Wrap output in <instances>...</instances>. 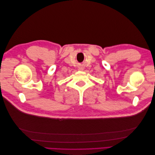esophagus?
Returning <instances> with one entry per match:
<instances>
[{
	"mask_svg": "<svg viewBox=\"0 0 155 155\" xmlns=\"http://www.w3.org/2000/svg\"><path fill=\"white\" fill-rule=\"evenodd\" d=\"M79 69H80V70H81V71H83L84 70V67H82V66H81V67H79Z\"/></svg>",
	"mask_w": 155,
	"mask_h": 155,
	"instance_id": "esophagus-1",
	"label": "esophagus"
}]
</instances>
